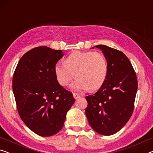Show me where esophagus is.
I'll list each match as a JSON object with an SVG mask.
<instances>
[{"mask_svg": "<svg viewBox=\"0 0 153 153\" xmlns=\"http://www.w3.org/2000/svg\"><path fill=\"white\" fill-rule=\"evenodd\" d=\"M73 95H74L75 99H77V98H79V97H80V95H79V94H77V93H73Z\"/></svg>", "mask_w": 153, "mask_h": 153, "instance_id": "1", "label": "esophagus"}]
</instances>
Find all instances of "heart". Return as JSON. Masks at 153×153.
<instances>
[{
    "mask_svg": "<svg viewBox=\"0 0 153 153\" xmlns=\"http://www.w3.org/2000/svg\"><path fill=\"white\" fill-rule=\"evenodd\" d=\"M108 62L103 54L94 51H76L54 67L57 80L67 86L74 77L76 80L71 85L75 91H95L101 88L108 76Z\"/></svg>",
    "mask_w": 153,
    "mask_h": 153,
    "instance_id": "1",
    "label": "heart"
}]
</instances>
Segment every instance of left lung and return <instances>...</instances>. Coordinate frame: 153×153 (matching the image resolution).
Listing matches in <instances>:
<instances>
[{
	"instance_id": "left-lung-1",
	"label": "left lung",
	"mask_w": 153,
	"mask_h": 153,
	"mask_svg": "<svg viewBox=\"0 0 153 153\" xmlns=\"http://www.w3.org/2000/svg\"><path fill=\"white\" fill-rule=\"evenodd\" d=\"M95 47L106 59L108 76L95 94L86 97L88 106L85 112L91 128L97 133L108 136L120 131L131 118L137 79L131 62L122 51L103 45Z\"/></svg>"
}]
</instances>
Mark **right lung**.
Instances as JSON below:
<instances>
[{"label":"right lung","mask_w":153,"mask_h":153,"mask_svg":"<svg viewBox=\"0 0 153 153\" xmlns=\"http://www.w3.org/2000/svg\"><path fill=\"white\" fill-rule=\"evenodd\" d=\"M62 50L39 47L27 51L13 74L12 88L19 115L37 135L49 137L64 126L75 99L57 80L54 67Z\"/></svg>","instance_id":"1"}]
</instances>
